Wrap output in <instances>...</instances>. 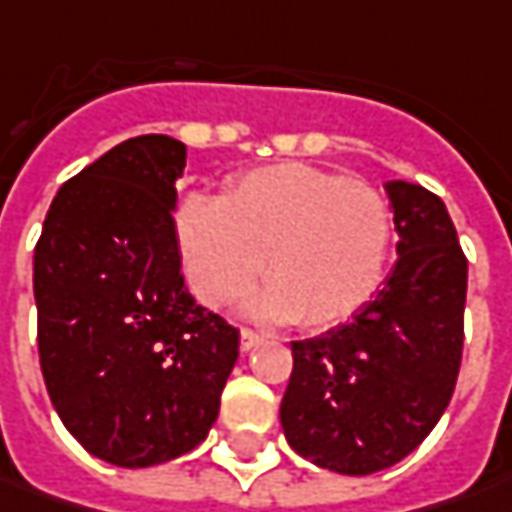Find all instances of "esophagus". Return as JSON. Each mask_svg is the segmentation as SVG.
I'll return each mask as SVG.
<instances>
[{
    "label": "esophagus",
    "instance_id": "esophagus-1",
    "mask_svg": "<svg viewBox=\"0 0 512 512\" xmlns=\"http://www.w3.org/2000/svg\"><path fill=\"white\" fill-rule=\"evenodd\" d=\"M263 343V334H257L252 328H240V351H252Z\"/></svg>",
    "mask_w": 512,
    "mask_h": 512
}]
</instances>
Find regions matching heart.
Listing matches in <instances>:
<instances>
[{"instance_id":"obj_1","label":"heart","mask_w":512,"mask_h":512,"mask_svg":"<svg viewBox=\"0 0 512 512\" xmlns=\"http://www.w3.org/2000/svg\"><path fill=\"white\" fill-rule=\"evenodd\" d=\"M394 243V215L377 186L337 172L277 164L255 169L221 201L178 209V246L198 300L221 309L255 283L252 309L269 320L328 328L377 294Z\"/></svg>"}]
</instances>
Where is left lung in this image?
Wrapping results in <instances>:
<instances>
[{"mask_svg":"<svg viewBox=\"0 0 512 512\" xmlns=\"http://www.w3.org/2000/svg\"><path fill=\"white\" fill-rule=\"evenodd\" d=\"M397 263L348 323L291 343L280 425L303 459L345 476L402 462L445 414L465 343L467 257L442 198L388 181Z\"/></svg>","mask_w":512,"mask_h":512,"instance_id":"8db88e82","label":"left lung"}]
</instances>
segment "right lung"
Wrapping results in <instances>:
<instances>
[{"label":"right lung","mask_w":512,"mask_h":512,"mask_svg":"<svg viewBox=\"0 0 512 512\" xmlns=\"http://www.w3.org/2000/svg\"><path fill=\"white\" fill-rule=\"evenodd\" d=\"M186 147L138 135L70 178L33 252L39 362L87 453L150 467L198 448L221 411L240 334L181 274L172 209Z\"/></svg>","instance_id":"1"}]
</instances>
